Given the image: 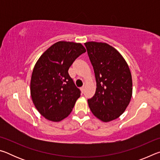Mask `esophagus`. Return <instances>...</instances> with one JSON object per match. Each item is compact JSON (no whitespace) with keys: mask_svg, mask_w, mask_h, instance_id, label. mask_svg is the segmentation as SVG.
Returning <instances> with one entry per match:
<instances>
[{"mask_svg":"<svg viewBox=\"0 0 160 160\" xmlns=\"http://www.w3.org/2000/svg\"><path fill=\"white\" fill-rule=\"evenodd\" d=\"M85 86H82V88H80V90H81V92H82V93L84 92V90H85Z\"/></svg>","mask_w":160,"mask_h":160,"instance_id":"obj_1","label":"esophagus"}]
</instances>
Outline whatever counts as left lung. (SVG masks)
<instances>
[{"label": "left lung", "instance_id": "1", "mask_svg": "<svg viewBox=\"0 0 160 160\" xmlns=\"http://www.w3.org/2000/svg\"><path fill=\"white\" fill-rule=\"evenodd\" d=\"M92 65L96 92L88 100L93 114L103 122H109L125 112L132 93V76L122 55L107 43H85Z\"/></svg>", "mask_w": 160, "mask_h": 160}]
</instances>
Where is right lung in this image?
Segmentation results:
<instances>
[{"instance_id": "add662e5", "label": "right lung", "mask_w": 160, "mask_h": 160, "mask_svg": "<svg viewBox=\"0 0 160 160\" xmlns=\"http://www.w3.org/2000/svg\"><path fill=\"white\" fill-rule=\"evenodd\" d=\"M85 51L80 43L61 41L38 59L32 74L30 93L35 107L45 118L58 122L72 112L80 91L68 71Z\"/></svg>"}]
</instances>
